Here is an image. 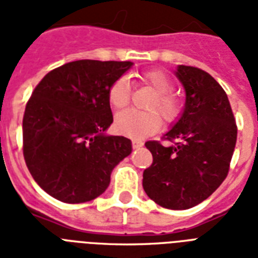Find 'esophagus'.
Here are the masks:
<instances>
[{
  "mask_svg": "<svg viewBox=\"0 0 258 258\" xmlns=\"http://www.w3.org/2000/svg\"><path fill=\"white\" fill-rule=\"evenodd\" d=\"M142 146H143V142L137 141V139H134V141H133V147H134V149H141Z\"/></svg>",
  "mask_w": 258,
  "mask_h": 258,
  "instance_id": "34e87169",
  "label": "esophagus"
}]
</instances>
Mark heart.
<instances>
[{"instance_id": "b5f03b06", "label": "heart", "mask_w": 258, "mask_h": 258, "mask_svg": "<svg viewBox=\"0 0 258 258\" xmlns=\"http://www.w3.org/2000/svg\"><path fill=\"white\" fill-rule=\"evenodd\" d=\"M143 84L155 91V96L150 100V109L160 111L165 120H174L179 113V101L172 96V83L170 78L162 71H150L141 76ZM131 100V86L125 76L119 78L108 89V103L113 109H123ZM162 124L161 116L156 111H137L127 109L116 116L115 127L120 134L127 137L142 139L157 133Z\"/></svg>"}]
</instances>
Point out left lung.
I'll list each match as a JSON object with an SVG mask.
<instances>
[{
  "label": "left lung",
  "mask_w": 258,
  "mask_h": 258,
  "mask_svg": "<svg viewBox=\"0 0 258 258\" xmlns=\"http://www.w3.org/2000/svg\"><path fill=\"white\" fill-rule=\"evenodd\" d=\"M186 92L183 112L165 134L174 145L146 142L153 165L143 171L146 194L162 208L186 210L201 204L228 175L237 125L228 95L213 76L196 67L175 71Z\"/></svg>",
  "instance_id": "1"
}]
</instances>
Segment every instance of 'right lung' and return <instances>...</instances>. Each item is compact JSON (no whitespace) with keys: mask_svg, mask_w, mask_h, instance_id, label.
Returning a JSON list of instances; mask_svg holds the SVG:
<instances>
[{"mask_svg":"<svg viewBox=\"0 0 258 258\" xmlns=\"http://www.w3.org/2000/svg\"><path fill=\"white\" fill-rule=\"evenodd\" d=\"M131 61L78 60L50 71L34 88L22 119L24 158L33 179L56 200L83 204L105 191L131 141L107 135L108 89Z\"/></svg>","mask_w":258,"mask_h":258,"instance_id":"obj_1","label":"right lung"}]
</instances>
